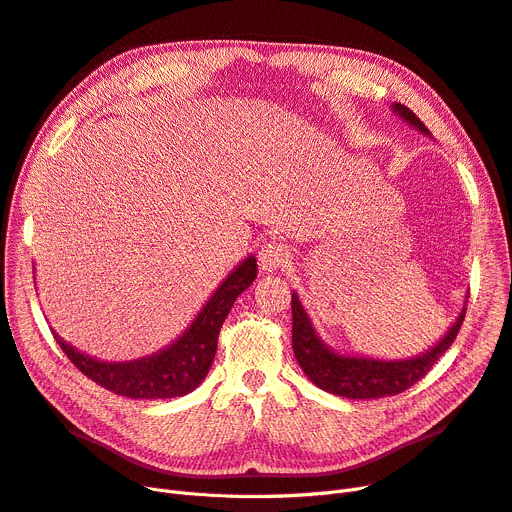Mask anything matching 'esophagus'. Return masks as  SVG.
I'll return each instance as SVG.
<instances>
[{"instance_id":"esophagus-1","label":"esophagus","mask_w":512,"mask_h":512,"mask_svg":"<svg viewBox=\"0 0 512 512\" xmlns=\"http://www.w3.org/2000/svg\"><path fill=\"white\" fill-rule=\"evenodd\" d=\"M257 261H259V268L263 272H276V270L284 268L288 261H291V251H288V247L282 242H276V240L265 242L259 249Z\"/></svg>"}]
</instances>
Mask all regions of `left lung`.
<instances>
[{
	"mask_svg": "<svg viewBox=\"0 0 512 512\" xmlns=\"http://www.w3.org/2000/svg\"><path fill=\"white\" fill-rule=\"evenodd\" d=\"M393 113L406 121L422 136L431 138V131L425 127L412 110L404 104H393ZM293 351L299 366L307 374V379L316 387L335 393L347 399H379L387 395H397L418 383L433 364L454 343L458 330L466 314V301L460 309L456 322L448 328L431 349L422 351L414 358L406 360H376L366 355H349L328 347L311 324L299 295L293 291ZM469 299V297H466Z\"/></svg>",
	"mask_w": 512,
	"mask_h": 512,
	"instance_id": "left-lung-1",
	"label": "left lung"
}]
</instances>
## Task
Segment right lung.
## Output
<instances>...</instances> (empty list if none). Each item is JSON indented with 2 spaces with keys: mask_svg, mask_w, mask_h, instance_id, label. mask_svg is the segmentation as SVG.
<instances>
[{
  "mask_svg": "<svg viewBox=\"0 0 512 512\" xmlns=\"http://www.w3.org/2000/svg\"><path fill=\"white\" fill-rule=\"evenodd\" d=\"M257 276V259L249 255L221 282L192 324L171 345L146 358L129 362H102L54 337L60 349L87 379L131 399H169L194 391L205 381L217 351L219 328L228 318L236 297Z\"/></svg>",
  "mask_w": 512,
  "mask_h": 512,
  "instance_id": "add662e5",
  "label": "right lung"
}]
</instances>
